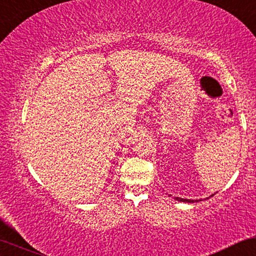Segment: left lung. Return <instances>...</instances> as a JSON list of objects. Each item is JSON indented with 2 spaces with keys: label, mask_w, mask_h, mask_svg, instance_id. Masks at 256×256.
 <instances>
[{
  "label": "left lung",
  "mask_w": 256,
  "mask_h": 256,
  "mask_svg": "<svg viewBox=\"0 0 256 256\" xmlns=\"http://www.w3.org/2000/svg\"><path fill=\"white\" fill-rule=\"evenodd\" d=\"M215 194H212V196H214ZM210 196V197H212ZM209 198V197H208ZM174 200H180V202H186V203H194V202H200V200H188V198H182V197H174Z\"/></svg>",
  "instance_id": "obj_1"
}]
</instances>
